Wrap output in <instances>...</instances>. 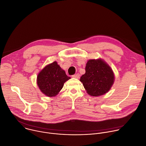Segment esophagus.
<instances>
[{
  "label": "esophagus",
  "instance_id": "obj_1",
  "mask_svg": "<svg viewBox=\"0 0 146 146\" xmlns=\"http://www.w3.org/2000/svg\"><path fill=\"white\" fill-rule=\"evenodd\" d=\"M72 78H76V79H79L80 78V75L79 74H75V75H73L72 76Z\"/></svg>",
  "mask_w": 146,
  "mask_h": 146
}]
</instances>
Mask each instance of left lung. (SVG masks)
Returning <instances> with one entry per match:
<instances>
[{"label": "left lung", "mask_w": 146, "mask_h": 146, "mask_svg": "<svg viewBox=\"0 0 146 146\" xmlns=\"http://www.w3.org/2000/svg\"><path fill=\"white\" fill-rule=\"evenodd\" d=\"M86 73L80 81L88 94L99 96L107 93L114 82V74L111 67L103 60L90 59L85 68Z\"/></svg>", "instance_id": "left-lung-1"}]
</instances>
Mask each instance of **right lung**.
Wrapping results in <instances>:
<instances>
[{
    "mask_svg": "<svg viewBox=\"0 0 146 146\" xmlns=\"http://www.w3.org/2000/svg\"><path fill=\"white\" fill-rule=\"evenodd\" d=\"M71 78L61 68L56 62L46 66L37 76V84L41 92L49 97L56 96L64 83Z\"/></svg>",
    "mask_w": 146,
    "mask_h": 146,
    "instance_id": "1",
    "label": "right lung"
}]
</instances>
